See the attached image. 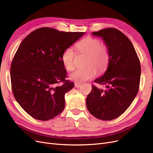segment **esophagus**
<instances>
[{"label":"esophagus","instance_id":"1","mask_svg":"<svg viewBox=\"0 0 153 153\" xmlns=\"http://www.w3.org/2000/svg\"><path fill=\"white\" fill-rule=\"evenodd\" d=\"M81 86V84H80V83H75V87H76V88H78L80 87Z\"/></svg>","mask_w":153,"mask_h":153}]
</instances>
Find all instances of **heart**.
Instances as JSON below:
<instances>
[{"instance_id":"1","label":"heart","mask_w":153,"mask_h":153,"mask_svg":"<svg viewBox=\"0 0 153 153\" xmlns=\"http://www.w3.org/2000/svg\"><path fill=\"white\" fill-rule=\"evenodd\" d=\"M77 48L80 53L87 55L86 66L84 69H77L69 75V78L78 83L84 82L94 78L99 71H103L107 67L109 62V51L105 45L101 44L100 39L87 36L77 44ZM75 52L71 47L63 51L61 61L64 66L69 71L75 68Z\"/></svg>"}]
</instances>
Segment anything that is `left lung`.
Returning a JSON list of instances; mask_svg holds the SVG:
<instances>
[{
	"label": "left lung",
	"instance_id": "8db88e82",
	"mask_svg": "<svg viewBox=\"0 0 153 153\" xmlns=\"http://www.w3.org/2000/svg\"><path fill=\"white\" fill-rule=\"evenodd\" d=\"M92 34L101 37L108 48L110 58L104 75L94 80L106 85V89L92 85L86 105L97 119L110 121L122 115L136 97L140 80V63L130 40L118 29H104Z\"/></svg>",
	"mask_w": 153,
	"mask_h": 153
}]
</instances>
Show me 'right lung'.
Returning <instances> with one entry per match:
<instances>
[{
  "label": "right lung",
  "mask_w": 153,
  "mask_h": 153,
  "mask_svg": "<svg viewBox=\"0 0 153 153\" xmlns=\"http://www.w3.org/2000/svg\"><path fill=\"white\" fill-rule=\"evenodd\" d=\"M84 34L41 27L22 41L11 65V88L17 102L32 117L48 121L62 112L64 94L74 83L66 80L61 56ZM60 82L63 85L57 86Z\"/></svg>",
  "instance_id": "add662e5"
}]
</instances>
